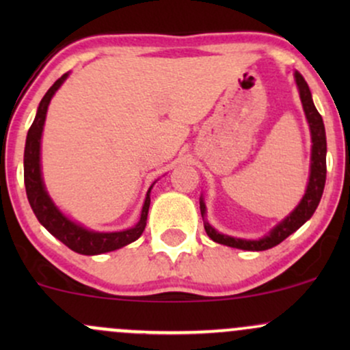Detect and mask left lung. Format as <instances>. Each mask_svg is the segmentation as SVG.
<instances>
[{
    "label": "left lung",
    "instance_id": "1",
    "mask_svg": "<svg viewBox=\"0 0 350 350\" xmlns=\"http://www.w3.org/2000/svg\"><path fill=\"white\" fill-rule=\"evenodd\" d=\"M296 83L299 88V97L303 102L304 113H306L309 128H311V139H312V151H311V174H309V183L304 198L301 199L299 206L291 212L283 222H280L270 235H267L262 240H242V239H234V237L222 235L212 228L208 224H204L206 227L207 235L217 243L227 245V247L234 248H242V250H252V252H262L268 250V248L276 247V245L283 242L286 237H290L293 232H296L303 226L306 220L311 219V215L314 214V211L319 206V200L323 198L324 184H326V130H324L323 116L319 115V111L316 110L314 103H312L311 92L304 80L303 75L299 72H295ZM200 214L206 215V206H204V200H200Z\"/></svg>",
    "mask_w": 350,
    "mask_h": 350
}]
</instances>
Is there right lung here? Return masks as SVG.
<instances>
[{
  "instance_id": "right-lung-1",
  "label": "right lung",
  "mask_w": 350,
  "mask_h": 350,
  "mask_svg": "<svg viewBox=\"0 0 350 350\" xmlns=\"http://www.w3.org/2000/svg\"><path fill=\"white\" fill-rule=\"evenodd\" d=\"M67 74L54 82L47 94L44 95L41 103H39L38 113L29 131H27L26 148H24V186H26L27 200H29L31 208L38 217L39 222L42 224L47 230L51 232L55 239L70 248V250L80 253V255H98V253L113 252L116 248H122L124 245L135 242L142 237L144 227H146L148 211H150V191L146 194V200L142 211L139 222L133 228H128L123 232H110V234H100V232H92L87 228L80 227L79 224L72 222L67 219L57 207L54 206L49 196H47L44 183L41 178V136L44 122H46L47 107L52 95L62 85Z\"/></svg>"
}]
</instances>
